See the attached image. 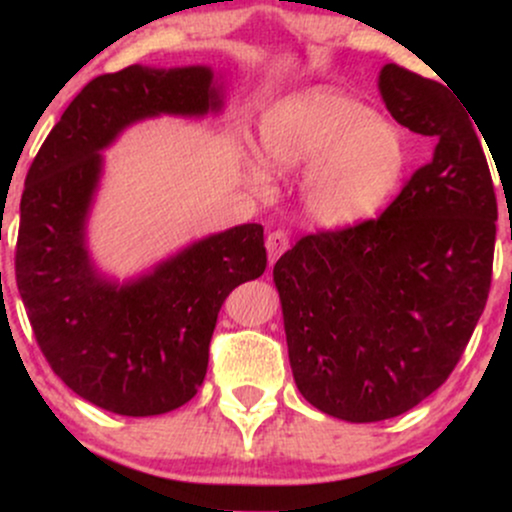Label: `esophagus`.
<instances>
[{"label": "esophagus", "instance_id": "esophagus-1", "mask_svg": "<svg viewBox=\"0 0 512 512\" xmlns=\"http://www.w3.org/2000/svg\"><path fill=\"white\" fill-rule=\"evenodd\" d=\"M289 250V236L284 231H272L267 236V252H269V264L279 260L284 252Z\"/></svg>", "mask_w": 512, "mask_h": 512}]
</instances>
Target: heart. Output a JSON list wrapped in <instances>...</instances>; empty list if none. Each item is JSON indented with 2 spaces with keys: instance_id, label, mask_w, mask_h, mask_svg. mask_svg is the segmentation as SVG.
I'll return each instance as SVG.
<instances>
[{
  "instance_id": "obj_1",
  "label": "heart",
  "mask_w": 512,
  "mask_h": 512,
  "mask_svg": "<svg viewBox=\"0 0 512 512\" xmlns=\"http://www.w3.org/2000/svg\"><path fill=\"white\" fill-rule=\"evenodd\" d=\"M260 146L265 163L248 158L252 185L264 190L269 170L291 175L305 168L303 209L327 228L375 214L407 166V146L395 127L366 103L322 86L269 105L260 120Z\"/></svg>"
}]
</instances>
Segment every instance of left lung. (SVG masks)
I'll return each mask as SVG.
<instances>
[{
    "label": "left lung",
    "instance_id": "1",
    "mask_svg": "<svg viewBox=\"0 0 512 512\" xmlns=\"http://www.w3.org/2000/svg\"><path fill=\"white\" fill-rule=\"evenodd\" d=\"M378 88L433 158L378 219L305 236L274 264L293 380L351 424L404 414L448 380L489 298L498 219L467 110L397 64Z\"/></svg>",
    "mask_w": 512,
    "mask_h": 512
}]
</instances>
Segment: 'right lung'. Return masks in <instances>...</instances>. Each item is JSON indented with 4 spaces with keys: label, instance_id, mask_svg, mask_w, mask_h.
Returning a JSON list of instances; mask_svg holds the SVG:
<instances>
[{
    "label": "right lung",
    "instance_id": "obj_1",
    "mask_svg": "<svg viewBox=\"0 0 512 512\" xmlns=\"http://www.w3.org/2000/svg\"><path fill=\"white\" fill-rule=\"evenodd\" d=\"M223 105L214 72L132 64L81 88L48 134L21 197L16 284L62 383L105 411L156 416L197 395L226 296L267 267L260 223L214 233L125 284L91 262L86 221L103 149L134 122Z\"/></svg>",
    "mask_w": 512,
    "mask_h": 512
}]
</instances>
